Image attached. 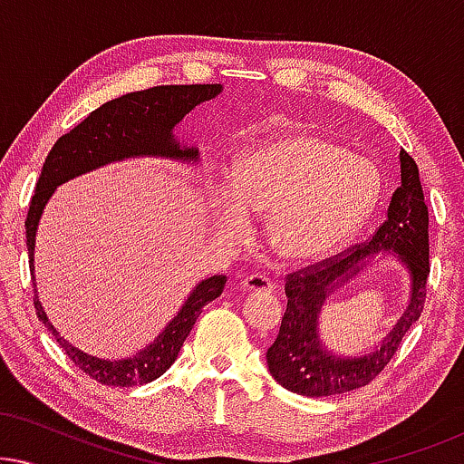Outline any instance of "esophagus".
Wrapping results in <instances>:
<instances>
[{"instance_id": "obj_1", "label": "esophagus", "mask_w": 464, "mask_h": 464, "mask_svg": "<svg viewBox=\"0 0 464 464\" xmlns=\"http://www.w3.org/2000/svg\"><path fill=\"white\" fill-rule=\"evenodd\" d=\"M243 289L249 294H259V291H272V281L266 275H246L243 278Z\"/></svg>"}]
</instances>
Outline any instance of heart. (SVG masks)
Returning <instances> with one entry per match:
<instances>
[{
  "label": "heart",
  "mask_w": 464,
  "mask_h": 464,
  "mask_svg": "<svg viewBox=\"0 0 464 464\" xmlns=\"http://www.w3.org/2000/svg\"><path fill=\"white\" fill-rule=\"evenodd\" d=\"M382 177L365 158L316 132H281L237 164L234 183L218 192L213 221L245 238L249 215L268 218L275 253L289 264L338 253L376 211Z\"/></svg>",
  "instance_id": "1"
}]
</instances>
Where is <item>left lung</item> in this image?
<instances>
[{
    "instance_id": "8db88e82",
    "label": "left lung",
    "mask_w": 464,
    "mask_h": 464,
    "mask_svg": "<svg viewBox=\"0 0 464 464\" xmlns=\"http://www.w3.org/2000/svg\"><path fill=\"white\" fill-rule=\"evenodd\" d=\"M401 186L392 192L384 224L363 245L287 275L285 310L275 344L266 353L268 370L278 384L304 397H329L370 384L397 353L403 335L420 319L429 281V211L408 151H399ZM380 250H392L411 272V302L398 325L373 352L342 358L320 342L318 313L328 294L352 280Z\"/></svg>"
}]
</instances>
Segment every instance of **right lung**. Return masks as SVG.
Wrapping results in <instances>:
<instances>
[{"instance_id":"add662e5","label":"right lung","mask_w":464,"mask_h":464,"mask_svg":"<svg viewBox=\"0 0 464 464\" xmlns=\"http://www.w3.org/2000/svg\"><path fill=\"white\" fill-rule=\"evenodd\" d=\"M219 92L221 84L154 86L148 88V91L129 92L113 101H107L86 120H82L78 126L65 132L54 143L46 162H44L35 194L29 205L27 221H24L31 278L35 281L34 251L37 226H40L44 207L48 205L50 196L54 194V189L61 183L91 173V170L105 167V164L126 160V158L156 156L179 162H198V150L177 143L173 129L196 105L215 99ZM224 287V275L205 278V281L196 285L179 313L158 334L154 342H150L148 346L132 354V357L111 361L92 357V354L80 351V348L69 344L63 335H59L53 323L48 321L46 313H44L40 300H37V289H34V304L37 319L48 327V332L54 335L67 357L82 372L107 386H137L160 378L175 363L177 354H179L183 342L192 332L202 308L208 302H213L215 297H219Z\"/></svg>"}]
</instances>
